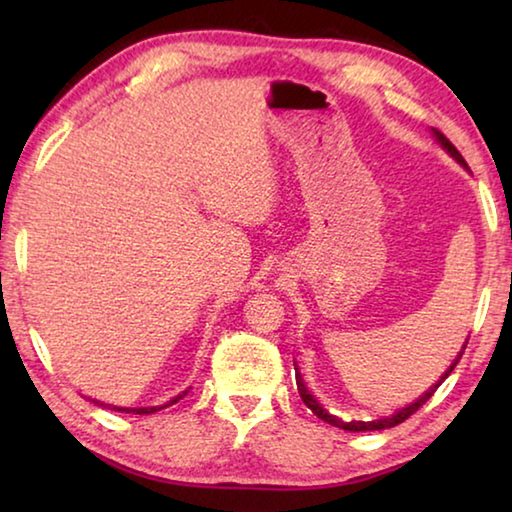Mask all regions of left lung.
Returning a JSON list of instances; mask_svg holds the SVG:
<instances>
[{
    "label": "left lung",
    "instance_id": "obj_1",
    "mask_svg": "<svg viewBox=\"0 0 512 512\" xmlns=\"http://www.w3.org/2000/svg\"><path fill=\"white\" fill-rule=\"evenodd\" d=\"M436 133V137H438V142L445 146V149L454 155V158L463 164V167H467V162L463 160V155L458 153V149L456 146L447 140V137L440 133V131H433ZM463 352H465V345H463ZM463 352L458 354V359L463 357ZM458 359H454V363H452V368H449L443 377L438 379V384H433L427 393H424L420 400H415L413 404H409L406 406V409H400L397 413H393L391 418H381V420H375V422H343V420H339V418H334V415H329L323 406H320L316 400H314V395H309V391L305 388V384H302V379H300V375L296 372V384H298V393H300V397H302V402H305L311 411H314V415H318L320 420H325L327 424H334V427H339V429H345V431H377V429H391V427H397V424L400 422H404L406 418H411V415L420 409V406L429 400V397L438 391V386L443 384V381L449 377V372H452L454 368H456V363H458Z\"/></svg>",
    "mask_w": 512,
    "mask_h": 512
}]
</instances>
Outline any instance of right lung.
I'll list each match as a JSON object with an SVG mask.
<instances>
[{
	"label": "right lung",
	"mask_w": 512,
	"mask_h": 512,
	"mask_svg": "<svg viewBox=\"0 0 512 512\" xmlns=\"http://www.w3.org/2000/svg\"><path fill=\"white\" fill-rule=\"evenodd\" d=\"M185 393H187V391H185ZM185 393H183V395H178V397H173V400H171V402H167L164 406H171V404H176L178 400H183ZM164 406H149V409H133V413H137V415H149V413H155V411L164 409ZM117 411H128V409H117Z\"/></svg>",
	"instance_id": "right-lung-1"
}]
</instances>
